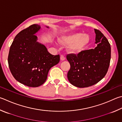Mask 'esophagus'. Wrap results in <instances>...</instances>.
<instances>
[{
    "label": "esophagus",
    "instance_id": "obj_1",
    "mask_svg": "<svg viewBox=\"0 0 122 122\" xmlns=\"http://www.w3.org/2000/svg\"><path fill=\"white\" fill-rule=\"evenodd\" d=\"M65 56H64L63 55H61V56H60V60L61 61H63V60H65Z\"/></svg>",
    "mask_w": 122,
    "mask_h": 122
}]
</instances>
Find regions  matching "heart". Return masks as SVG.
Listing matches in <instances>:
<instances>
[{
    "label": "heart",
    "mask_w": 122,
    "mask_h": 122,
    "mask_svg": "<svg viewBox=\"0 0 122 122\" xmlns=\"http://www.w3.org/2000/svg\"><path fill=\"white\" fill-rule=\"evenodd\" d=\"M89 41V36L81 32L65 35L60 39V41L62 44H69L68 49L71 53L80 52Z\"/></svg>",
    "instance_id": "b5f03b06"
}]
</instances>
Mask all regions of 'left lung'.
I'll return each mask as SVG.
<instances>
[{"label": "left lung", "mask_w": 122, "mask_h": 122, "mask_svg": "<svg viewBox=\"0 0 122 122\" xmlns=\"http://www.w3.org/2000/svg\"><path fill=\"white\" fill-rule=\"evenodd\" d=\"M97 46L94 49L82 51L77 55L69 54L67 59L70 69L67 77L76 87L83 88L98 83L107 74L111 58V47L100 31L94 29Z\"/></svg>", "instance_id": "8db88e82"}]
</instances>
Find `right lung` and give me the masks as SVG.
Instances as JSON below:
<instances>
[{"label":"right lung","mask_w":122,"mask_h":122,"mask_svg":"<svg viewBox=\"0 0 122 122\" xmlns=\"http://www.w3.org/2000/svg\"><path fill=\"white\" fill-rule=\"evenodd\" d=\"M40 29L41 26L35 24L22 30L15 36L9 52L8 63L13 77L29 87L43 84L50 69L60 61L59 54H50L45 45L37 41L35 34Z\"/></svg>","instance_id":"right-lung-1"}]
</instances>
